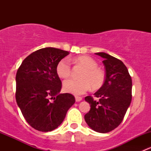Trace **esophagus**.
<instances>
[{
  "instance_id": "1",
  "label": "esophagus",
  "mask_w": 151,
  "mask_h": 151,
  "mask_svg": "<svg viewBox=\"0 0 151 151\" xmlns=\"http://www.w3.org/2000/svg\"><path fill=\"white\" fill-rule=\"evenodd\" d=\"M75 100H76V101H77V102H79V101H82V100H83V98H82V97H80V96H75Z\"/></svg>"
}]
</instances>
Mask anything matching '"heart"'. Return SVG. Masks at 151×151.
Wrapping results in <instances>:
<instances>
[{
    "instance_id": "heart-1",
    "label": "heart",
    "mask_w": 151,
    "mask_h": 151,
    "mask_svg": "<svg viewBox=\"0 0 151 151\" xmlns=\"http://www.w3.org/2000/svg\"><path fill=\"white\" fill-rule=\"evenodd\" d=\"M77 63L85 68L81 76L82 80H68L63 83L64 91L74 95H82L86 93L91 86L97 89L104 84L105 75L102 70L97 68L98 63L88 56H80L75 59ZM56 72L60 78H68L71 74V66L66 59H62L58 63Z\"/></svg>"
}]
</instances>
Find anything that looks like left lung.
Masks as SVG:
<instances>
[{
	"instance_id": "1",
	"label": "left lung",
	"mask_w": 151,
	"mask_h": 151,
	"mask_svg": "<svg viewBox=\"0 0 151 151\" xmlns=\"http://www.w3.org/2000/svg\"><path fill=\"white\" fill-rule=\"evenodd\" d=\"M104 59L105 80L102 86L94 93L99 98L86 96L85 100L91 109L85 115V121L91 129L107 133L122 122L132 101V77L121 60L105 52L95 53Z\"/></svg>"
}]
</instances>
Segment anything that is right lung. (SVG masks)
I'll return each mask as SVG.
<instances>
[{
    "label": "right lung",
    "mask_w": 151,
    "mask_h": 151,
    "mask_svg": "<svg viewBox=\"0 0 151 151\" xmlns=\"http://www.w3.org/2000/svg\"><path fill=\"white\" fill-rule=\"evenodd\" d=\"M68 54L53 47L40 49L29 55L17 71V104L29 125L39 132L57 129L75 102L71 94L60 93L61 81L56 72L58 63Z\"/></svg>",
    "instance_id": "right-lung-1"
}]
</instances>
